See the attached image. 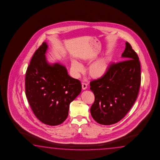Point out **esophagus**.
<instances>
[{
    "instance_id": "esophagus-1",
    "label": "esophagus",
    "mask_w": 160,
    "mask_h": 160,
    "mask_svg": "<svg viewBox=\"0 0 160 160\" xmlns=\"http://www.w3.org/2000/svg\"><path fill=\"white\" fill-rule=\"evenodd\" d=\"M82 89H86L87 88V84L86 83H82Z\"/></svg>"
}]
</instances>
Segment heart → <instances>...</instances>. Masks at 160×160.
<instances>
[{
	"label": "heart",
	"mask_w": 160,
	"mask_h": 160,
	"mask_svg": "<svg viewBox=\"0 0 160 160\" xmlns=\"http://www.w3.org/2000/svg\"><path fill=\"white\" fill-rule=\"evenodd\" d=\"M109 62L106 59H102L93 63L89 67V73L93 78H100L105 73ZM71 68L76 76H79L83 72V66L79 62L73 61Z\"/></svg>",
	"instance_id": "b5f03b06"
}]
</instances>
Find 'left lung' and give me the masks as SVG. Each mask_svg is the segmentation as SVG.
<instances>
[{"label":"left lung","instance_id":"1","mask_svg":"<svg viewBox=\"0 0 160 160\" xmlns=\"http://www.w3.org/2000/svg\"><path fill=\"white\" fill-rule=\"evenodd\" d=\"M122 57L125 59L111 62L100 78L90 82L95 101L90 109L92 118L102 125L117 123L136 102L141 86V64L130 43L125 42Z\"/></svg>","mask_w":160,"mask_h":160}]
</instances>
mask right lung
Returning a JSON list of instances; mask_svg holds the SVG:
<instances>
[{"mask_svg": "<svg viewBox=\"0 0 160 160\" xmlns=\"http://www.w3.org/2000/svg\"><path fill=\"white\" fill-rule=\"evenodd\" d=\"M47 48L43 42L33 55L26 73L25 93L36 118L55 126L67 118L70 103L81 92L82 84L68 75L65 67L48 63Z\"/></svg>", "mask_w": 160, "mask_h": 160, "instance_id": "right-lung-1", "label": "right lung"}]
</instances>
